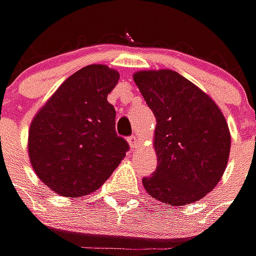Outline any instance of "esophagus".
Instances as JSON below:
<instances>
[{"label":"esophagus","mask_w":256,"mask_h":256,"mask_svg":"<svg viewBox=\"0 0 256 256\" xmlns=\"http://www.w3.org/2000/svg\"><path fill=\"white\" fill-rule=\"evenodd\" d=\"M128 140L132 149H133V148H136V144H138V138H136V136H130Z\"/></svg>","instance_id":"esophagus-1"}]
</instances>
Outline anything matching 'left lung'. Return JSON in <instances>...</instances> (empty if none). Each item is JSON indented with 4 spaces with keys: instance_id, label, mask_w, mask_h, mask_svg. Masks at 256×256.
Masks as SVG:
<instances>
[{
    "instance_id": "left-lung-1",
    "label": "left lung",
    "mask_w": 256,
    "mask_h": 256,
    "mask_svg": "<svg viewBox=\"0 0 256 256\" xmlns=\"http://www.w3.org/2000/svg\"><path fill=\"white\" fill-rule=\"evenodd\" d=\"M156 117L158 166L142 180L148 194L170 206L198 202L218 186L230 152V132L218 104L171 69L133 75Z\"/></svg>"
}]
</instances>
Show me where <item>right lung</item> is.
Instances as JSON below:
<instances>
[{
	"mask_svg": "<svg viewBox=\"0 0 256 256\" xmlns=\"http://www.w3.org/2000/svg\"><path fill=\"white\" fill-rule=\"evenodd\" d=\"M118 78L106 65H88L70 75L34 116L30 162L56 194L94 192L126 156L128 143L117 136L116 110L107 101Z\"/></svg>",
	"mask_w": 256,
	"mask_h": 256,
	"instance_id": "1",
	"label": "right lung"
}]
</instances>
